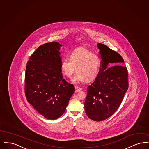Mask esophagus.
<instances>
[{
  "label": "esophagus",
  "mask_w": 149,
  "mask_h": 149,
  "mask_svg": "<svg viewBox=\"0 0 149 149\" xmlns=\"http://www.w3.org/2000/svg\"><path fill=\"white\" fill-rule=\"evenodd\" d=\"M75 92L76 93L78 92H79V91L82 90V89L81 88H79V87H78L77 86H75Z\"/></svg>",
  "instance_id": "obj_1"
}]
</instances>
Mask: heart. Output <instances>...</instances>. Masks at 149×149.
<instances>
[{"instance_id":"obj_1","label":"heart","mask_w":149,"mask_h":149,"mask_svg":"<svg viewBox=\"0 0 149 149\" xmlns=\"http://www.w3.org/2000/svg\"><path fill=\"white\" fill-rule=\"evenodd\" d=\"M100 60L97 55L85 47H80L72 50L69 58H63L61 68L64 75L71 78L76 71L77 74L74 78L75 83L92 81L99 75Z\"/></svg>"}]
</instances>
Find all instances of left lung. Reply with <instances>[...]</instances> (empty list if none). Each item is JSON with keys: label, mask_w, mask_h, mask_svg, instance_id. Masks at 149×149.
<instances>
[{"label": "left lung", "mask_w": 149, "mask_h": 149, "mask_svg": "<svg viewBox=\"0 0 149 149\" xmlns=\"http://www.w3.org/2000/svg\"><path fill=\"white\" fill-rule=\"evenodd\" d=\"M102 59L99 75L87 88L85 113L95 121L105 120L117 110L128 88L126 67L117 52L98 43Z\"/></svg>", "instance_id": "left-lung-1"}]
</instances>
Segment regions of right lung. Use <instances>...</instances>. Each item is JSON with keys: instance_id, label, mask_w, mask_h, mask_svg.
<instances>
[{"instance_id": "add662e5", "label": "right lung", "mask_w": 149, "mask_h": 149, "mask_svg": "<svg viewBox=\"0 0 149 149\" xmlns=\"http://www.w3.org/2000/svg\"><path fill=\"white\" fill-rule=\"evenodd\" d=\"M58 42L45 43L31 56L25 73V94L29 103L48 120H56L66 109L75 92L64 79Z\"/></svg>"}]
</instances>
